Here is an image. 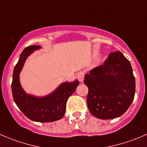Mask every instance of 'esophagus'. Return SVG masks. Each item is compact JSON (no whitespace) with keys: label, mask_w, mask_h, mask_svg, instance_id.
<instances>
[{"label":"esophagus","mask_w":147,"mask_h":147,"mask_svg":"<svg viewBox=\"0 0 147 147\" xmlns=\"http://www.w3.org/2000/svg\"><path fill=\"white\" fill-rule=\"evenodd\" d=\"M78 80H79L80 82H82L84 80V77H85V72H83V71H80V72H79L78 73Z\"/></svg>","instance_id":"1"}]
</instances>
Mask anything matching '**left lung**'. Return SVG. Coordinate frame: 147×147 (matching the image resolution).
<instances>
[{
	"label": "left lung",
	"mask_w": 147,
	"mask_h": 147,
	"mask_svg": "<svg viewBox=\"0 0 147 147\" xmlns=\"http://www.w3.org/2000/svg\"><path fill=\"white\" fill-rule=\"evenodd\" d=\"M84 79L88 109L98 119L119 117L133 102L135 78L130 62L120 51L111 52L103 65L90 71Z\"/></svg>",
	"instance_id": "obj_1"
}]
</instances>
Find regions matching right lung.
<instances>
[{
  "mask_svg": "<svg viewBox=\"0 0 147 147\" xmlns=\"http://www.w3.org/2000/svg\"><path fill=\"white\" fill-rule=\"evenodd\" d=\"M39 48V45L27 47L20 55L13 74L12 94L17 106L28 119L37 122H52L64 116L68 98L75 91L79 81L65 82L52 94L42 98L27 95L20 84L19 73L27 57Z\"/></svg>",
  "mask_w": 147,
  "mask_h": 147,
  "instance_id": "right-lung-1",
  "label": "right lung"
}]
</instances>
